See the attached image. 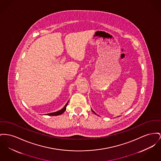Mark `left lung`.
Returning a JSON list of instances; mask_svg holds the SVG:
<instances>
[{"mask_svg": "<svg viewBox=\"0 0 161 161\" xmlns=\"http://www.w3.org/2000/svg\"><path fill=\"white\" fill-rule=\"evenodd\" d=\"M92 112H93V113H94L95 114H96V113H95V112H94V111H92Z\"/></svg>", "mask_w": 161, "mask_h": 161, "instance_id": "left-lung-1", "label": "left lung"}]
</instances>
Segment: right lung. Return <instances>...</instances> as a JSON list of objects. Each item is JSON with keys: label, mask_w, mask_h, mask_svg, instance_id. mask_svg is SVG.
<instances>
[{"label": "right lung", "mask_w": 161, "mask_h": 161, "mask_svg": "<svg viewBox=\"0 0 161 161\" xmlns=\"http://www.w3.org/2000/svg\"><path fill=\"white\" fill-rule=\"evenodd\" d=\"M68 102L65 105V106H64L62 109H61V110H59V111H57V112H55V113L47 114V115H48L55 116V115H60V114H62L63 113L66 111V106H67V104H68Z\"/></svg>", "instance_id": "1"}]
</instances>
